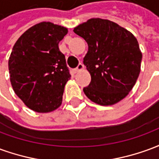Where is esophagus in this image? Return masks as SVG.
Segmentation results:
<instances>
[{"mask_svg":"<svg viewBox=\"0 0 159 159\" xmlns=\"http://www.w3.org/2000/svg\"><path fill=\"white\" fill-rule=\"evenodd\" d=\"M84 69V66H83L82 63H80L79 65L77 66V67H76V69L74 70H75V72H79V71H81V70H83Z\"/></svg>","mask_w":159,"mask_h":159,"instance_id":"1","label":"esophagus"}]
</instances>
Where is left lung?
Returning <instances> with one entry per match:
<instances>
[{"label":"left lung","instance_id":"left-lung-1","mask_svg":"<svg viewBox=\"0 0 159 159\" xmlns=\"http://www.w3.org/2000/svg\"><path fill=\"white\" fill-rule=\"evenodd\" d=\"M73 31L85 40L83 64L91 76L83 92L91 101L111 106L129 94L140 72L142 53L132 33L108 19H90Z\"/></svg>","mask_w":159,"mask_h":159}]
</instances>
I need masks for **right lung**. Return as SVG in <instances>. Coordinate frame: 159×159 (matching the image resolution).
Wrapping results in <instances>:
<instances>
[{
  "label": "right lung",
  "mask_w": 159,
  "mask_h": 159,
  "mask_svg": "<svg viewBox=\"0 0 159 159\" xmlns=\"http://www.w3.org/2000/svg\"><path fill=\"white\" fill-rule=\"evenodd\" d=\"M67 33L64 26L41 22L27 30L12 48L8 60L12 89L36 112H51L62 103L70 74L59 43Z\"/></svg>",
  "instance_id": "right-lung-1"
}]
</instances>
